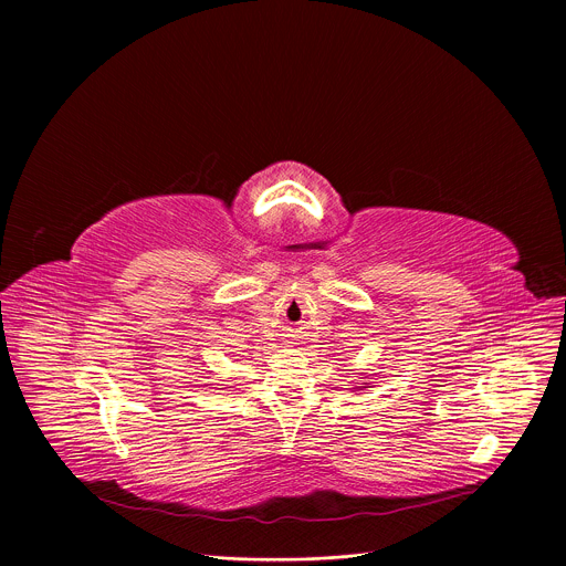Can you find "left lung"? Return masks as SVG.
I'll return each mask as SVG.
<instances>
[{
  "instance_id": "left-lung-1",
  "label": "left lung",
  "mask_w": 566,
  "mask_h": 566,
  "mask_svg": "<svg viewBox=\"0 0 566 566\" xmlns=\"http://www.w3.org/2000/svg\"><path fill=\"white\" fill-rule=\"evenodd\" d=\"M365 385H367V382H363V387H365Z\"/></svg>"
}]
</instances>
